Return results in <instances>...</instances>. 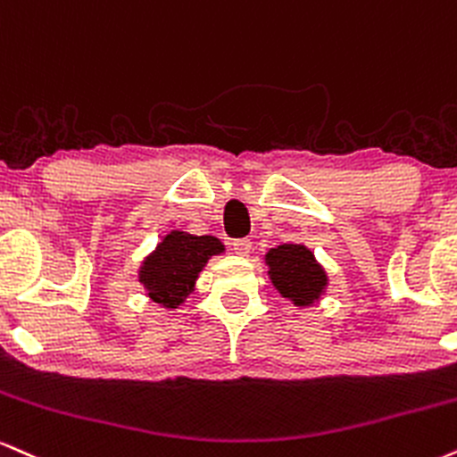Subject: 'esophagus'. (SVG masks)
Returning a JSON list of instances; mask_svg holds the SVG:
<instances>
[{"instance_id": "34e87169", "label": "esophagus", "mask_w": 457, "mask_h": 457, "mask_svg": "<svg viewBox=\"0 0 457 457\" xmlns=\"http://www.w3.org/2000/svg\"><path fill=\"white\" fill-rule=\"evenodd\" d=\"M230 245H233L235 254H239V256H248L252 252V241L250 239H235Z\"/></svg>"}]
</instances>
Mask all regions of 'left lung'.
I'll use <instances>...</instances> for the list:
<instances>
[{"mask_svg": "<svg viewBox=\"0 0 457 457\" xmlns=\"http://www.w3.org/2000/svg\"><path fill=\"white\" fill-rule=\"evenodd\" d=\"M270 265V278L282 297L295 305H310L319 302L325 293L327 273L305 245L284 244L265 254Z\"/></svg>", "mask_w": 457, "mask_h": 457, "instance_id": "obj_1", "label": "left lung"}]
</instances>
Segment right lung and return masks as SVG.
<instances>
[{"instance_id": "obj_1", "label": "right lung", "mask_w": 457, "mask_h": 457, "mask_svg": "<svg viewBox=\"0 0 457 457\" xmlns=\"http://www.w3.org/2000/svg\"><path fill=\"white\" fill-rule=\"evenodd\" d=\"M224 252L220 239L212 235H190L184 230H170L160 241L138 271V282L147 295L164 308H177L195 291V282L212 256Z\"/></svg>"}]
</instances>
